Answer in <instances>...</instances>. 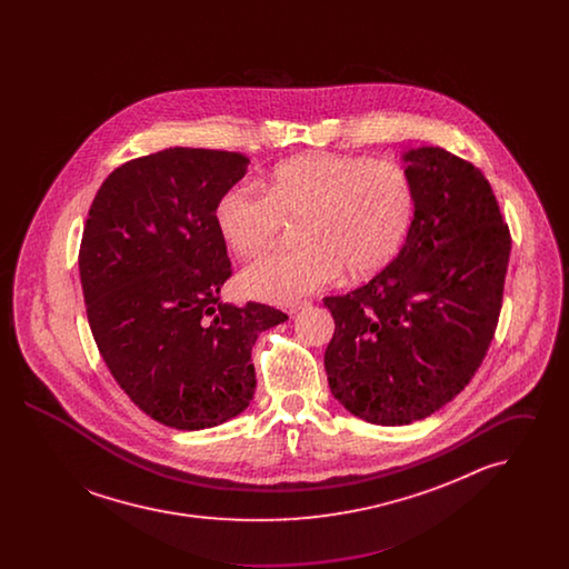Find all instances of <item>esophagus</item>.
<instances>
[{
	"label": "esophagus",
	"instance_id": "obj_1",
	"mask_svg": "<svg viewBox=\"0 0 569 569\" xmlns=\"http://www.w3.org/2000/svg\"><path fill=\"white\" fill-rule=\"evenodd\" d=\"M309 305H311V302H307V300H297V302H290V305L286 307V311H288L290 316H295L300 309H307Z\"/></svg>",
	"mask_w": 569,
	"mask_h": 569
}]
</instances>
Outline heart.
I'll return each mask as SVG.
<instances>
[{
  "mask_svg": "<svg viewBox=\"0 0 569 569\" xmlns=\"http://www.w3.org/2000/svg\"><path fill=\"white\" fill-rule=\"evenodd\" d=\"M413 190L397 163L313 151L277 163L267 191L234 186L217 198V232L232 251L271 247L283 219L297 221L298 249L251 262L239 277L247 297L290 302L318 292L341 271L365 279L388 267L406 241Z\"/></svg>",
  "mask_w": 569,
  "mask_h": 569,
  "instance_id": "heart-1",
  "label": "heart"
}]
</instances>
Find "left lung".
Instances as JSON below:
<instances>
[{"instance_id":"8db88e82","label":"left lung","mask_w":569,"mask_h":569,"mask_svg":"<svg viewBox=\"0 0 569 569\" xmlns=\"http://www.w3.org/2000/svg\"><path fill=\"white\" fill-rule=\"evenodd\" d=\"M401 160L413 219L399 256L371 281L326 297L335 335L325 353L332 397L381 427L422 420L473 378L492 341L510 230L485 174L439 147Z\"/></svg>"}]
</instances>
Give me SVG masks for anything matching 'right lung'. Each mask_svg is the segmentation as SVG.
Instances as JSON below:
<instances>
[{
    "label": "right lung",
    "instance_id": "obj_1",
    "mask_svg": "<svg viewBox=\"0 0 569 569\" xmlns=\"http://www.w3.org/2000/svg\"><path fill=\"white\" fill-rule=\"evenodd\" d=\"M241 153L172 147L112 170L82 230L87 320L123 392L179 431L223 425L256 392L251 348L288 320L269 305H223L230 277L217 198L247 172Z\"/></svg>",
    "mask_w": 569,
    "mask_h": 569
}]
</instances>
